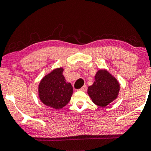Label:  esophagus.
<instances>
[{
	"mask_svg": "<svg viewBox=\"0 0 151 151\" xmlns=\"http://www.w3.org/2000/svg\"><path fill=\"white\" fill-rule=\"evenodd\" d=\"M80 91H85L86 90V85H84L82 87L80 88V89H79Z\"/></svg>",
	"mask_w": 151,
	"mask_h": 151,
	"instance_id": "34e87169",
	"label": "esophagus"
}]
</instances>
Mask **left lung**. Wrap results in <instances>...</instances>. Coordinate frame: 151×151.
Wrapping results in <instances>:
<instances>
[{"mask_svg": "<svg viewBox=\"0 0 151 151\" xmlns=\"http://www.w3.org/2000/svg\"><path fill=\"white\" fill-rule=\"evenodd\" d=\"M120 84L118 80L106 69H99L95 76V81L87 89L93 102L100 107H105L116 100Z\"/></svg>", "mask_w": 151, "mask_h": 151, "instance_id": "left-lung-1", "label": "left lung"}]
</instances>
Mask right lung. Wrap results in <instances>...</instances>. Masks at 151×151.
Wrapping results in <instances>:
<instances>
[{
	"instance_id": "right-lung-1",
	"label": "right lung",
	"mask_w": 151,
	"mask_h": 151,
	"mask_svg": "<svg viewBox=\"0 0 151 151\" xmlns=\"http://www.w3.org/2000/svg\"><path fill=\"white\" fill-rule=\"evenodd\" d=\"M62 67L45 75L38 85V97L47 106L59 110L67 105L73 94L71 84L66 81Z\"/></svg>"
}]
</instances>
